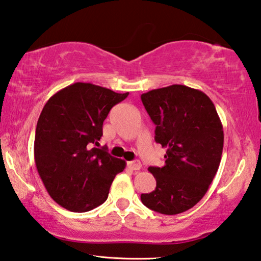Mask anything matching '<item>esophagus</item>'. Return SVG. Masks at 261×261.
Listing matches in <instances>:
<instances>
[{"instance_id": "1", "label": "esophagus", "mask_w": 261, "mask_h": 261, "mask_svg": "<svg viewBox=\"0 0 261 261\" xmlns=\"http://www.w3.org/2000/svg\"><path fill=\"white\" fill-rule=\"evenodd\" d=\"M128 166H129L132 170L134 171H139L141 170V167H142V165H141L140 161H133V162H129L128 163Z\"/></svg>"}]
</instances>
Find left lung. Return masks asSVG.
Wrapping results in <instances>:
<instances>
[{"label":"left lung","instance_id":"obj_1","mask_svg":"<svg viewBox=\"0 0 261 261\" xmlns=\"http://www.w3.org/2000/svg\"><path fill=\"white\" fill-rule=\"evenodd\" d=\"M141 99L166 148L165 165L150 166L156 189L141 195L148 208L174 216L195 206L206 194L220 165L223 128L206 94L184 85L150 90Z\"/></svg>","mask_w":261,"mask_h":261}]
</instances>
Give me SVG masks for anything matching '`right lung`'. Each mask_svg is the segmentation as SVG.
Listing matches in <instances>:
<instances>
[{
	"mask_svg": "<svg viewBox=\"0 0 261 261\" xmlns=\"http://www.w3.org/2000/svg\"><path fill=\"white\" fill-rule=\"evenodd\" d=\"M127 96L75 82L43 107L35 130V165L50 197L68 211L87 212L103 204L114 176L125 168V161L95 145L110 110Z\"/></svg>",
	"mask_w": 261,
	"mask_h": 261,
	"instance_id": "obj_1",
	"label": "right lung"
}]
</instances>
